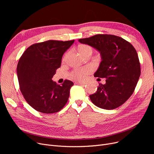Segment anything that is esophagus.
Masks as SVG:
<instances>
[{
  "label": "esophagus",
  "mask_w": 154,
  "mask_h": 154,
  "mask_svg": "<svg viewBox=\"0 0 154 154\" xmlns=\"http://www.w3.org/2000/svg\"><path fill=\"white\" fill-rule=\"evenodd\" d=\"M76 84H78V85H84L86 84L85 82H75Z\"/></svg>",
  "instance_id": "esophagus-1"
}]
</instances>
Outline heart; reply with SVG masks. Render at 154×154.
<instances>
[{
    "mask_svg": "<svg viewBox=\"0 0 154 154\" xmlns=\"http://www.w3.org/2000/svg\"><path fill=\"white\" fill-rule=\"evenodd\" d=\"M79 51L80 53L82 55H85V54L88 53L92 54L93 52L92 48L91 46L87 45H81L79 47ZM66 57H67V55L64 56L63 60H66ZM91 71V69L88 67H85L82 69H77L72 72L70 76L72 79H74L75 80H81L84 79L87 75V74H88Z\"/></svg>",
    "mask_w": 154,
    "mask_h": 154,
    "instance_id": "b5f03b06",
    "label": "heart"
}]
</instances>
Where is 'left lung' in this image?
Wrapping results in <instances>:
<instances>
[{"label": "left lung", "instance_id": "obj_1", "mask_svg": "<svg viewBox=\"0 0 154 154\" xmlns=\"http://www.w3.org/2000/svg\"><path fill=\"white\" fill-rule=\"evenodd\" d=\"M100 52L102 61L94 77L106 78L96 93L90 95L92 103L101 109L112 110L124 103L134 92L140 75L138 55L134 46L114 35L97 34L80 38Z\"/></svg>", "mask_w": 154, "mask_h": 154}]
</instances>
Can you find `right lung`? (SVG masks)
Masks as SVG:
<instances>
[{
    "instance_id": "right-lung-1",
    "label": "right lung",
    "mask_w": 154,
    "mask_h": 154,
    "mask_svg": "<svg viewBox=\"0 0 154 154\" xmlns=\"http://www.w3.org/2000/svg\"><path fill=\"white\" fill-rule=\"evenodd\" d=\"M74 42L50 40L32 44L19 60L17 72L20 90L30 106L44 114L60 111L67 103L74 85L65 80L61 85L52 80L61 66L63 54Z\"/></svg>"
}]
</instances>
